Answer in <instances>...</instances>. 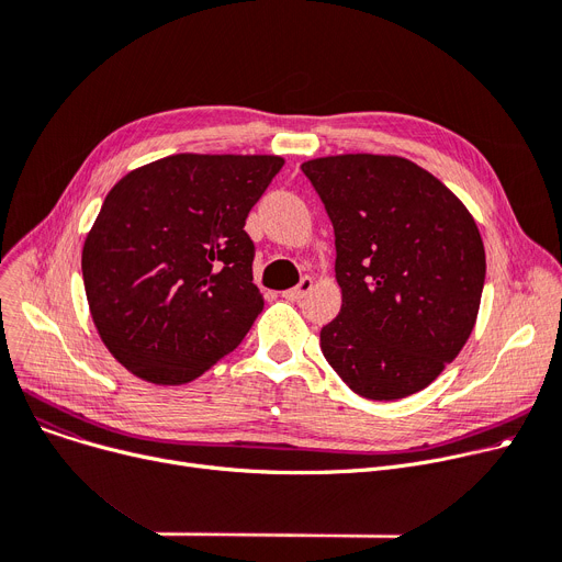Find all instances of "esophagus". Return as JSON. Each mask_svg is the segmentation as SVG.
<instances>
[{
  "instance_id": "esophagus-1",
  "label": "esophagus",
  "mask_w": 562,
  "mask_h": 562,
  "mask_svg": "<svg viewBox=\"0 0 562 562\" xmlns=\"http://www.w3.org/2000/svg\"><path fill=\"white\" fill-rule=\"evenodd\" d=\"M312 284H314V280L312 278H303L296 286L293 289H286L282 296L286 299V301H291V303H299V301H303L305 299V293L312 289Z\"/></svg>"
}]
</instances>
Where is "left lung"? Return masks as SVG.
<instances>
[{
    "instance_id": "8db88e82",
    "label": "left lung",
    "mask_w": 562,
    "mask_h": 562,
    "mask_svg": "<svg viewBox=\"0 0 562 562\" xmlns=\"http://www.w3.org/2000/svg\"><path fill=\"white\" fill-rule=\"evenodd\" d=\"M301 170L335 229L341 310L321 328L323 356L364 398L422 392L474 330L485 284L476 221L403 157L337 155Z\"/></svg>"
}]
</instances>
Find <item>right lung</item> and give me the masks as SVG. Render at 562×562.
Wrapping results in <instances>:
<instances>
[{"label":"right lung","mask_w":562,"mask_h":562,"mask_svg":"<svg viewBox=\"0 0 562 562\" xmlns=\"http://www.w3.org/2000/svg\"><path fill=\"white\" fill-rule=\"evenodd\" d=\"M282 166L273 155H172L109 191L81 273L104 346L134 375L182 385L244 341L263 307L244 225Z\"/></svg>","instance_id":"1"}]
</instances>
